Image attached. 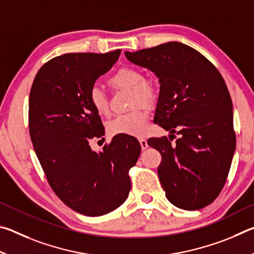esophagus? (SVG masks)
I'll use <instances>...</instances> for the list:
<instances>
[{
    "instance_id": "1",
    "label": "esophagus",
    "mask_w": 254,
    "mask_h": 254,
    "mask_svg": "<svg viewBox=\"0 0 254 254\" xmlns=\"http://www.w3.org/2000/svg\"><path fill=\"white\" fill-rule=\"evenodd\" d=\"M139 141H140V144H141V149H142V150H145V149L148 148V142H147V140H145V139H140Z\"/></svg>"
}]
</instances>
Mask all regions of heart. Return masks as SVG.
<instances>
[{"mask_svg":"<svg viewBox=\"0 0 254 254\" xmlns=\"http://www.w3.org/2000/svg\"><path fill=\"white\" fill-rule=\"evenodd\" d=\"M109 84L114 89H127L132 92V107L143 105L151 106L157 101L158 92L153 81L144 79V74L135 67H122L112 75ZM89 104L101 117L109 114V98L103 89L97 86L92 87L88 94ZM149 120L148 112L140 109L132 113L120 115L109 123V133L111 135H131L140 136L147 131Z\"/></svg>","mask_w":254,"mask_h":254,"instance_id":"1","label":"heart"}]
</instances>
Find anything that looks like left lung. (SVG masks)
Masks as SVG:
<instances>
[{"label": "left lung", "instance_id": "1", "mask_svg": "<svg viewBox=\"0 0 254 254\" xmlns=\"http://www.w3.org/2000/svg\"><path fill=\"white\" fill-rule=\"evenodd\" d=\"M126 57L153 71L160 83L153 121L170 135L151 137L148 144L161 154L158 176L166 197L183 209L205 207L224 187L235 151L233 105L224 79L182 42L126 51ZM174 132L181 136L173 144Z\"/></svg>", "mask_w": 254, "mask_h": 254}]
</instances>
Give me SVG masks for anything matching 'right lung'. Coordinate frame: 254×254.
<instances>
[{
  "instance_id": "right-lung-1",
  "label": "right lung",
  "mask_w": 254,
  "mask_h": 254,
  "mask_svg": "<svg viewBox=\"0 0 254 254\" xmlns=\"http://www.w3.org/2000/svg\"><path fill=\"white\" fill-rule=\"evenodd\" d=\"M120 54L58 56L40 68L30 91V136L46 177L68 207L86 216L105 215L126 201L128 170L141 152L139 141L127 135H115L101 152L89 145L105 132L88 94Z\"/></svg>"
}]
</instances>
